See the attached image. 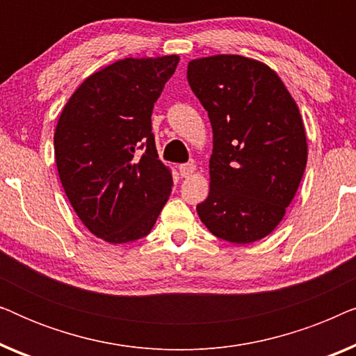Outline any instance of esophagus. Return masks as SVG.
<instances>
[{
    "label": "esophagus",
    "mask_w": 356,
    "mask_h": 356,
    "mask_svg": "<svg viewBox=\"0 0 356 356\" xmlns=\"http://www.w3.org/2000/svg\"><path fill=\"white\" fill-rule=\"evenodd\" d=\"M194 170H196V165H194L193 162H191V163H183V165H179V175H181L183 178L191 177V175L194 173Z\"/></svg>",
    "instance_id": "esophagus-1"
}]
</instances>
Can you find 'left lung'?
<instances>
[{
    "mask_svg": "<svg viewBox=\"0 0 356 356\" xmlns=\"http://www.w3.org/2000/svg\"><path fill=\"white\" fill-rule=\"evenodd\" d=\"M188 82L213 133L211 189L197 216L225 241L262 240L282 222L306 168L298 105L274 70L240 55L191 60Z\"/></svg>",
    "mask_w": 356,
    "mask_h": 356,
    "instance_id": "left-lung-1",
    "label": "left lung"
}]
</instances>
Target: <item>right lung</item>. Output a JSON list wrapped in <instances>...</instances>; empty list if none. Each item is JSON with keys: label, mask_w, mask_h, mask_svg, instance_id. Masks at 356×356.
Segmentation results:
<instances>
[{"label": "right lung", "mask_w": 356, "mask_h": 356, "mask_svg": "<svg viewBox=\"0 0 356 356\" xmlns=\"http://www.w3.org/2000/svg\"><path fill=\"white\" fill-rule=\"evenodd\" d=\"M177 55L124 58L77 87L55 129V159L72 209L111 245L149 235L172 193L152 134L154 104Z\"/></svg>", "instance_id": "right-lung-1"}]
</instances>
